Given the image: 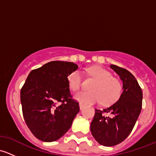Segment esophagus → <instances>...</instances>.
<instances>
[{"mask_svg": "<svg viewBox=\"0 0 156 156\" xmlns=\"http://www.w3.org/2000/svg\"><path fill=\"white\" fill-rule=\"evenodd\" d=\"M84 107V105L81 104V103H79V108H80V109L81 110Z\"/></svg>", "mask_w": 156, "mask_h": 156, "instance_id": "obj_1", "label": "esophagus"}]
</instances>
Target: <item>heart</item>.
Listing matches in <instances>:
<instances>
[{
	"label": "heart",
	"mask_w": 156,
	"mask_h": 156,
	"mask_svg": "<svg viewBox=\"0 0 156 156\" xmlns=\"http://www.w3.org/2000/svg\"><path fill=\"white\" fill-rule=\"evenodd\" d=\"M87 73L96 80L90 91H81L74 96V99L81 104H95L101 102L103 106L114 103L120 97L122 91V84L119 78L112 76L107 69L100 66L87 69ZM69 87L72 90L80 89L82 84V76L80 71L71 72L67 77Z\"/></svg>",
	"instance_id": "heart-1"
}]
</instances>
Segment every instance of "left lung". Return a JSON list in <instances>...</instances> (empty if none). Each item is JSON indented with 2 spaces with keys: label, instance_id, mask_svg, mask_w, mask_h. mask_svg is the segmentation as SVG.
Instances as JSON below:
<instances>
[{
  "label": "left lung",
  "instance_id": "left-lung-1",
  "mask_svg": "<svg viewBox=\"0 0 156 156\" xmlns=\"http://www.w3.org/2000/svg\"><path fill=\"white\" fill-rule=\"evenodd\" d=\"M110 68L122 81V93L119 100L109 107L95 109L90 124L93 136L104 146H115L125 140L133 130L142 108V90L135 77L115 65H110Z\"/></svg>",
  "mask_w": 156,
  "mask_h": 156
}]
</instances>
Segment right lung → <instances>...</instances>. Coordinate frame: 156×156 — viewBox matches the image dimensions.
<instances>
[{
	"label": "right lung",
	"instance_id": "add662e5",
	"mask_svg": "<svg viewBox=\"0 0 156 156\" xmlns=\"http://www.w3.org/2000/svg\"><path fill=\"white\" fill-rule=\"evenodd\" d=\"M78 68L74 62L52 61L31 71L26 78L20 92L23 117L40 140L53 142L62 137L79 112L67 81Z\"/></svg>",
	"mask_w": 156,
	"mask_h": 156
}]
</instances>
